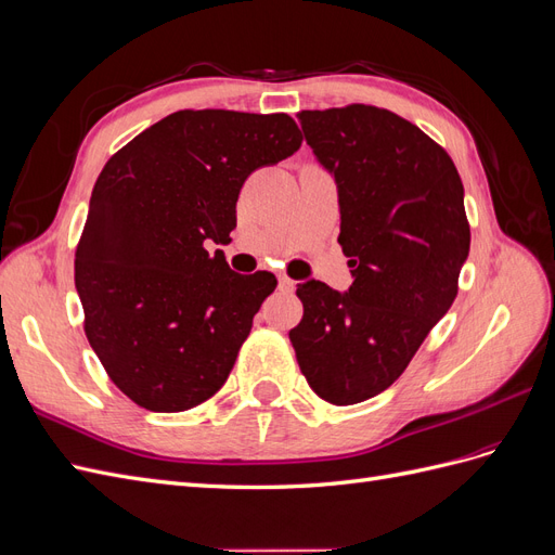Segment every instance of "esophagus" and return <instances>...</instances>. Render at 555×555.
Returning a JSON list of instances; mask_svg holds the SVG:
<instances>
[{
  "label": "esophagus",
  "mask_w": 555,
  "mask_h": 555,
  "mask_svg": "<svg viewBox=\"0 0 555 555\" xmlns=\"http://www.w3.org/2000/svg\"><path fill=\"white\" fill-rule=\"evenodd\" d=\"M294 280L292 278H287V275H280V289L282 292H292L294 289Z\"/></svg>",
  "instance_id": "1"
}]
</instances>
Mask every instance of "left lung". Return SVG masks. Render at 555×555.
I'll return each mask as SVG.
<instances>
[{
	"label": "left lung",
	"instance_id": "1",
	"mask_svg": "<svg viewBox=\"0 0 555 555\" xmlns=\"http://www.w3.org/2000/svg\"><path fill=\"white\" fill-rule=\"evenodd\" d=\"M317 162L335 178L349 292L298 284L289 331L300 373L333 405H354L402 375L459 294L469 251L463 182L416 125L365 104L300 111Z\"/></svg>",
	"mask_w": 555,
	"mask_h": 555
}]
</instances>
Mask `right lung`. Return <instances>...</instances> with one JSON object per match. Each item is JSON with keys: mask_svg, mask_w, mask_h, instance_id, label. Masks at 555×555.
Segmentation results:
<instances>
[{"mask_svg": "<svg viewBox=\"0 0 555 555\" xmlns=\"http://www.w3.org/2000/svg\"><path fill=\"white\" fill-rule=\"evenodd\" d=\"M304 143L287 113L178 111L99 173L76 247L86 335L108 377L150 412L215 396L278 280L231 271L222 249L251 171Z\"/></svg>", "mask_w": 555, "mask_h": 555, "instance_id": "obj_1", "label": "right lung"}]
</instances>
